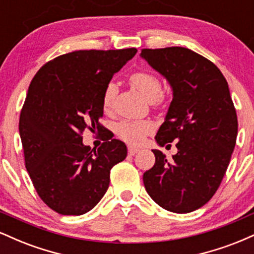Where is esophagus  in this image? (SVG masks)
<instances>
[{
  "instance_id": "34e87169",
  "label": "esophagus",
  "mask_w": 254,
  "mask_h": 254,
  "mask_svg": "<svg viewBox=\"0 0 254 254\" xmlns=\"http://www.w3.org/2000/svg\"><path fill=\"white\" fill-rule=\"evenodd\" d=\"M138 151H139V149H138V148H136V147H131V145H130V147L127 148V153H129V155H131V156L135 155V154L138 153Z\"/></svg>"
}]
</instances>
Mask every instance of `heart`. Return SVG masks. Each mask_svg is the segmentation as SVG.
Returning <instances> with one entry per match:
<instances>
[{"label":"heart","instance_id":"b5f03b06","mask_svg":"<svg viewBox=\"0 0 254 254\" xmlns=\"http://www.w3.org/2000/svg\"><path fill=\"white\" fill-rule=\"evenodd\" d=\"M129 83L150 103L159 104L162 100V82L153 71L142 69L132 72L129 77ZM116 93L117 87L115 83L110 82L105 87L101 98L105 112L110 111L112 107ZM116 130L118 136L124 141L132 144H139L143 142L144 137L154 130V125L148 121H122Z\"/></svg>","mask_w":254,"mask_h":254}]
</instances>
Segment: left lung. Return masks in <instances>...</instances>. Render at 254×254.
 Instances as JSON below:
<instances>
[{"label":"left lung","mask_w":254,"mask_h":254,"mask_svg":"<svg viewBox=\"0 0 254 254\" xmlns=\"http://www.w3.org/2000/svg\"><path fill=\"white\" fill-rule=\"evenodd\" d=\"M141 56L173 89L156 142L164 147L176 139L178 148L172 161L153 150L155 165L143 174L144 188L166 210H197L217 191L237 143V111L228 83L211 61L190 49H142Z\"/></svg>","instance_id":"left-lung-1"}]
</instances>
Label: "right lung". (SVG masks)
<instances>
[{"instance_id": "right-lung-1", "label": "right lung", "mask_w": 254, "mask_h": 254, "mask_svg": "<svg viewBox=\"0 0 254 254\" xmlns=\"http://www.w3.org/2000/svg\"><path fill=\"white\" fill-rule=\"evenodd\" d=\"M136 52L72 51L32 78L19 121L25 166L38 196L58 214L78 216L94 208L109 189L111 168L127 157L124 142L103 139L90 149L82 133L105 129L99 123L105 87Z\"/></svg>"}]
</instances>
